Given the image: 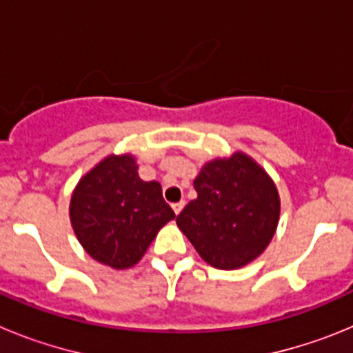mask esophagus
<instances>
[{"mask_svg":"<svg viewBox=\"0 0 353 353\" xmlns=\"http://www.w3.org/2000/svg\"><path fill=\"white\" fill-rule=\"evenodd\" d=\"M183 205H185V203H183V201H179V203H173V205H171V207H173V212H174V214L179 215L180 212H182Z\"/></svg>","mask_w":353,"mask_h":353,"instance_id":"obj_1","label":"esophagus"}]
</instances>
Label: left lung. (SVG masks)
Segmentation results:
<instances>
[{"mask_svg": "<svg viewBox=\"0 0 353 353\" xmlns=\"http://www.w3.org/2000/svg\"><path fill=\"white\" fill-rule=\"evenodd\" d=\"M198 198L176 217L198 254L221 270L240 269L269 245L279 221L276 183L258 162L235 152L207 162L194 179Z\"/></svg>", "mask_w": 353, "mask_h": 353, "instance_id": "8db88e82", "label": "left lung"}]
</instances>
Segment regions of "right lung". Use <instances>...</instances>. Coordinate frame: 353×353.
Instances as JSON below:
<instances>
[{
    "label": "right lung",
    "mask_w": 353,
    "mask_h": 353,
    "mask_svg": "<svg viewBox=\"0 0 353 353\" xmlns=\"http://www.w3.org/2000/svg\"><path fill=\"white\" fill-rule=\"evenodd\" d=\"M174 219L159 182L139 179L130 154L108 155L72 192L70 223L93 260L123 270L138 263L159 230Z\"/></svg>",
    "instance_id": "obj_1"
}]
</instances>
